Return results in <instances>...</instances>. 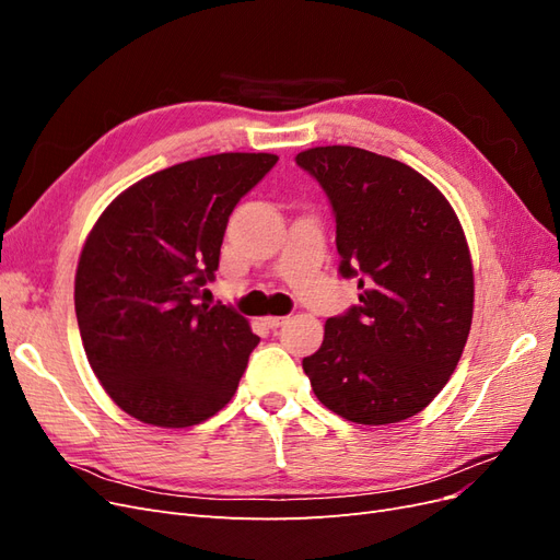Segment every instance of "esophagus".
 I'll use <instances>...</instances> for the list:
<instances>
[{
	"label": "esophagus",
	"mask_w": 560,
	"mask_h": 560,
	"mask_svg": "<svg viewBox=\"0 0 560 560\" xmlns=\"http://www.w3.org/2000/svg\"><path fill=\"white\" fill-rule=\"evenodd\" d=\"M290 319V317H280V315H268V317H264V325L268 327V329H278V327H282L284 322Z\"/></svg>",
	"instance_id": "obj_1"
}]
</instances>
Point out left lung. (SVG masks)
Masks as SVG:
<instances>
[{
    "label": "left lung",
    "instance_id": "left-lung-1",
    "mask_svg": "<svg viewBox=\"0 0 560 560\" xmlns=\"http://www.w3.org/2000/svg\"><path fill=\"white\" fill-rule=\"evenodd\" d=\"M296 163L336 217L338 273L360 306L329 317L303 371L329 411L358 425L416 416L442 393L467 343L474 270L465 231L436 186L360 147H315Z\"/></svg>",
    "mask_w": 560,
    "mask_h": 560
}]
</instances>
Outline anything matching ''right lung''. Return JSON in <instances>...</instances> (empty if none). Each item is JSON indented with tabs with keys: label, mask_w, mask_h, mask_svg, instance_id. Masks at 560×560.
Masks as SVG:
<instances>
[{
	"label": "right lung",
	"mask_w": 560,
	"mask_h": 560,
	"mask_svg": "<svg viewBox=\"0 0 560 560\" xmlns=\"http://www.w3.org/2000/svg\"><path fill=\"white\" fill-rule=\"evenodd\" d=\"M276 163L235 151L165 167L116 196L89 233L77 322L97 381L128 416L191 428L238 389L259 336L233 308L198 299L233 208Z\"/></svg>",
	"instance_id": "1"
}]
</instances>
